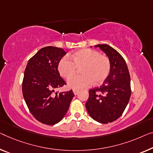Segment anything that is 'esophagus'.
<instances>
[{
  "instance_id": "esophagus-1",
  "label": "esophagus",
  "mask_w": 153,
  "mask_h": 153,
  "mask_svg": "<svg viewBox=\"0 0 153 153\" xmlns=\"http://www.w3.org/2000/svg\"><path fill=\"white\" fill-rule=\"evenodd\" d=\"M73 91H74V95H77V93H78V92H79V91L78 90H77V89H74L73 90Z\"/></svg>"
}]
</instances>
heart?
Instances as JSON below:
<instances>
[{
  "instance_id": "obj_1",
  "label": "heart",
  "mask_w": 153,
  "mask_h": 153,
  "mask_svg": "<svg viewBox=\"0 0 153 153\" xmlns=\"http://www.w3.org/2000/svg\"><path fill=\"white\" fill-rule=\"evenodd\" d=\"M71 61L67 57L59 61L58 70L61 76L69 79L80 68L81 75L71 77L68 85L75 89H80L89 86L91 83L99 84L105 80L111 69L108 57L100 55L98 51L90 49L78 50L69 55Z\"/></svg>"
}]
</instances>
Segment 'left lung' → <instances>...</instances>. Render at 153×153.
<instances>
[{"mask_svg": "<svg viewBox=\"0 0 153 153\" xmlns=\"http://www.w3.org/2000/svg\"><path fill=\"white\" fill-rule=\"evenodd\" d=\"M108 57L110 73L102 85L89 90L86 108L93 120L108 124L122 115L131 94V77L126 63L120 53L108 45H97Z\"/></svg>", "mask_w": 153, "mask_h": 153, "instance_id": "8db88e82", "label": "left lung"}]
</instances>
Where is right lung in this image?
Returning <instances> with one entry per match:
<instances>
[{"instance_id":"right-lung-1","label":"right lung","mask_w":153,"mask_h":153,"mask_svg":"<svg viewBox=\"0 0 153 153\" xmlns=\"http://www.w3.org/2000/svg\"><path fill=\"white\" fill-rule=\"evenodd\" d=\"M67 54L62 49L46 47L27 62L22 82V94L29 111L38 121L47 125L60 122L69 110L73 91L56 93L66 84L58 70L59 61Z\"/></svg>"}]
</instances>
